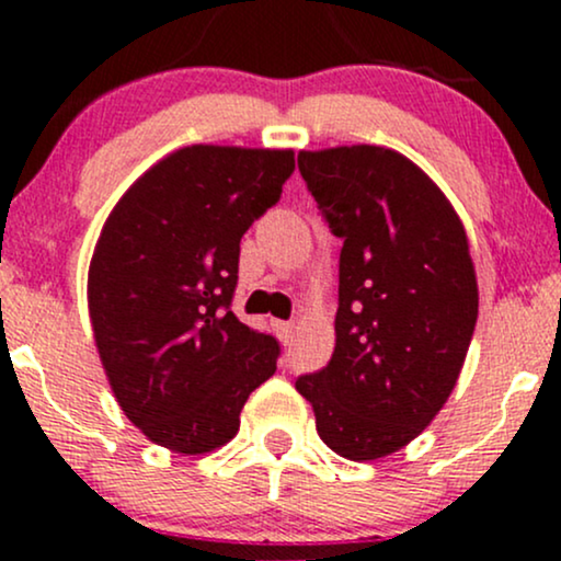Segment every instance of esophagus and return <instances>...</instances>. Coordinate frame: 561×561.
Masks as SVG:
<instances>
[{
	"label": "esophagus",
	"mask_w": 561,
	"mask_h": 561,
	"mask_svg": "<svg viewBox=\"0 0 561 561\" xmlns=\"http://www.w3.org/2000/svg\"><path fill=\"white\" fill-rule=\"evenodd\" d=\"M274 332H276V337L287 345V343H293L295 324H289V321H274Z\"/></svg>",
	"instance_id": "34e87169"
}]
</instances>
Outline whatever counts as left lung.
Here are the masks:
<instances>
[{"mask_svg": "<svg viewBox=\"0 0 561 561\" xmlns=\"http://www.w3.org/2000/svg\"><path fill=\"white\" fill-rule=\"evenodd\" d=\"M340 250L334 353L295 388L334 454L375 461L435 420L478 324L465 224L440 186L377 145L298 152Z\"/></svg>", "mask_w": 561, "mask_h": 561, "instance_id": "obj_1", "label": "left lung"}]
</instances>
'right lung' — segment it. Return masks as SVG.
<instances>
[{
	"mask_svg": "<svg viewBox=\"0 0 561 561\" xmlns=\"http://www.w3.org/2000/svg\"><path fill=\"white\" fill-rule=\"evenodd\" d=\"M293 169V150L182 147L107 216L89 263V319L115 401L147 440L184 456L221 448L276 371L279 343L229 302L242 234Z\"/></svg>",
	"mask_w": 561,
	"mask_h": 561,
	"instance_id": "obj_1",
	"label": "right lung"
}]
</instances>
